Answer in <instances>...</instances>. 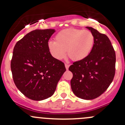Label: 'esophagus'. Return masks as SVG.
Masks as SVG:
<instances>
[{
    "label": "esophagus",
    "instance_id": "obj_1",
    "mask_svg": "<svg viewBox=\"0 0 125 125\" xmlns=\"http://www.w3.org/2000/svg\"><path fill=\"white\" fill-rule=\"evenodd\" d=\"M65 68H66V70H68V68H69V66H70V65H68V64H66V63H65Z\"/></svg>",
    "mask_w": 125,
    "mask_h": 125
}]
</instances>
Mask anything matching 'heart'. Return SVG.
Listing matches in <instances>:
<instances>
[{
    "instance_id": "obj_1",
    "label": "heart",
    "mask_w": 125,
    "mask_h": 125,
    "mask_svg": "<svg viewBox=\"0 0 125 125\" xmlns=\"http://www.w3.org/2000/svg\"><path fill=\"white\" fill-rule=\"evenodd\" d=\"M94 35L90 31L77 28L63 30L57 34L55 41H50L48 48L51 55L57 60H62L66 56L73 61L85 59L93 50Z\"/></svg>"
}]
</instances>
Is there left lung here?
Returning a JSON list of instances; mask_svg holds the SVG:
<instances>
[{
  "instance_id": "obj_1",
  "label": "left lung",
  "mask_w": 125,
  "mask_h": 125,
  "mask_svg": "<svg viewBox=\"0 0 125 125\" xmlns=\"http://www.w3.org/2000/svg\"><path fill=\"white\" fill-rule=\"evenodd\" d=\"M94 35L93 50L85 59L73 63L69 68L73 77L71 86L73 93L85 100L102 95L114 79L115 52L110 40L92 27L86 26Z\"/></svg>"
}]
</instances>
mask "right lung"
Instances as JSON below:
<instances>
[{
	"label": "right lung",
	"mask_w": 125,
	"mask_h": 125,
	"mask_svg": "<svg viewBox=\"0 0 125 125\" xmlns=\"http://www.w3.org/2000/svg\"><path fill=\"white\" fill-rule=\"evenodd\" d=\"M53 29L36 30L28 33L15 45L11 62L14 82L26 97L45 100L53 95L66 71L62 62L51 54L48 48Z\"/></svg>",
	"instance_id": "obj_1"
}]
</instances>
